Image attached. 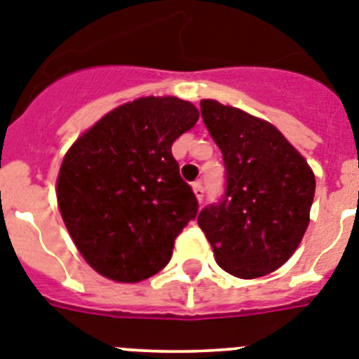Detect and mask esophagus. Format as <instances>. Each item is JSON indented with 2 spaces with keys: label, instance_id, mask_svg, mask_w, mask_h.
<instances>
[{
  "label": "esophagus",
  "instance_id": "esophagus-1",
  "mask_svg": "<svg viewBox=\"0 0 359 359\" xmlns=\"http://www.w3.org/2000/svg\"><path fill=\"white\" fill-rule=\"evenodd\" d=\"M191 188H193V193H195V197H197V201L198 202L204 201V188H202L201 180H197V182H193Z\"/></svg>",
  "mask_w": 359,
  "mask_h": 359
}]
</instances>
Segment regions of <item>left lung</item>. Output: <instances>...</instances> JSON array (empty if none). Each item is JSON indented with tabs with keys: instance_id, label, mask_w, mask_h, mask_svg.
Masks as SVG:
<instances>
[{
	"instance_id": "left-lung-1",
	"label": "left lung",
	"mask_w": 359,
	"mask_h": 359,
	"mask_svg": "<svg viewBox=\"0 0 359 359\" xmlns=\"http://www.w3.org/2000/svg\"><path fill=\"white\" fill-rule=\"evenodd\" d=\"M201 114L222 151L226 191L198 213V226L224 271L236 278L273 273L309 226L313 170L267 121L213 99L201 101Z\"/></svg>"
}]
</instances>
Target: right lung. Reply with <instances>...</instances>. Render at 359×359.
Instances as JSON below:
<instances>
[{
	"label": "right lung",
	"mask_w": 359,
	"mask_h": 359,
	"mask_svg": "<svg viewBox=\"0 0 359 359\" xmlns=\"http://www.w3.org/2000/svg\"><path fill=\"white\" fill-rule=\"evenodd\" d=\"M198 121L191 102L141 97L77 139L57 177V204L79 253L99 274L135 283L164 269L197 217L171 146Z\"/></svg>",
	"instance_id": "1"
}]
</instances>
